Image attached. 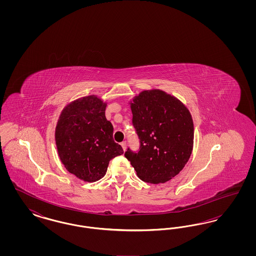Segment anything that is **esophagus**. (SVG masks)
<instances>
[{
  "label": "esophagus",
  "mask_w": 256,
  "mask_h": 256,
  "mask_svg": "<svg viewBox=\"0 0 256 256\" xmlns=\"http://www.w3.org/2000/svg\"><path fill=\"white\" fill-rule=\"evenodd\" d=\"M121 146H122V150H126V143L124 141L121 143Z\"/></svg>",
  "instance_id": "1"
}]
</instances>
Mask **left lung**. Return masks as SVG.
I'll list each match as a JSON object with an SVG mask.
<instances>
[{"label": "left lung", "instance_id": "obj_1", "mask_svg": "<svg viewBox=\"0 0 256 256\" xmlns=\"http://www.w3.org/2000/svg\"><path fill=\"white\" fill-rule=\"evenodd\" d=\"M130 108L139 148H128L126 158L145 182L170 180L192 152L194 124L190 112L178 98L160 90L143 91Z\"/></svg>", "mask_w": 256, "mask_h": 256}]
</instances>
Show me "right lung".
<instances>
[{
    "label": "right lung",
    "mask_w": 256,
    "mask_h": 256,
    "mask_svg": "<svg viewBox=\"0 0 256 256\" xmlns=\"http://www.w3.org/2000/svg\"><path fill=\"white\" fill-rule=\"evenodd\" d=\"M106 106L95 96L78 98L63 110L56 128L58 150L65 168L88 182L100 180L110 160L124 154L113 140Z\"/></svg>",
    "instance_id": "1"
}]
</instances>
